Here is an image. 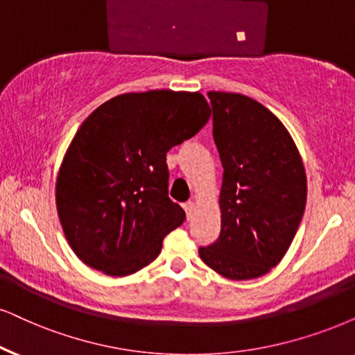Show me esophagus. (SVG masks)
Instances as JSON below:
<instances>
[{
  "label": "esophagus",
  "instance_id": "34e87169",
  "mask_svg": "<svg viewBox=\"0 0 355 355\" xmlns=\"http://www.w3.org/2000/svg\"><path fill=\"white\" fill-rule=\"evenodd\" d=\"M183 209L187 211V218L190 219L193 216V213H195V203H193V201H187V203L183 205Z\"/></svg>",
  "mask_w": 355,
  "mask_h": 355
}]
</instances>
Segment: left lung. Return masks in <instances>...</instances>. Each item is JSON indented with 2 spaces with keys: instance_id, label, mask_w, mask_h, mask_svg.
<instances>
[{
  "instance_id": "left-lung-1",
  "label": "left lung",
  "mask_w": 355,
  "mask_h": 355,
  "mask_svg": "<svg viewBox=\"0 0 355 355\" xmlns=\"http://www.w3.org/2000/svg\"><path fill=\"white\" fill-rule=\"evenodd\" d=\"M208 98L224 168L221 232L198 252L223 277L250 280L288 250L306 205V173L290 132L266 106L239 93L209 92Z\"/></svg>"
}]
</instances>
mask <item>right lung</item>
I'll list each match as a JSON object with an SVG mask.
<instances>
[{"instance_id": "add662e5", "label": "right lung", "mask_w": 355, "mask_h": 355, "mask_svg": "<svg viewBox=\"0 0 355 355\" xmlns=\"http://www.w3.org/2000/svg\"><path fill=\"white\" fill-rule=\"evenodd\" d=\"M209 116L198 92L150 89L111 98L83 121L55 183L62 230L83 263L125 277L157 259L185 221L168 198L167 152Z\"/></svg>"}]
</instances>
